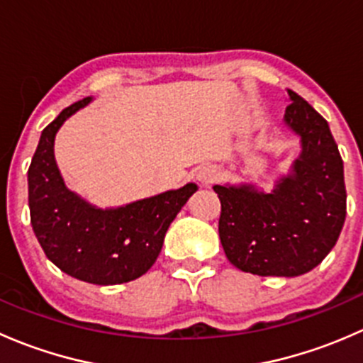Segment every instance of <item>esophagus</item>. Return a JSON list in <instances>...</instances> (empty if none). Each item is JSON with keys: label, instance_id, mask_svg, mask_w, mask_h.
I'll return each instance as SVG.
<instances>
[{"label": "esophagus", "instance_id": "1", "mask_svg": "<svg viewBox=\"0 0 363 363\" xmlns=\"http://www.w3.org/2000/svg\"><path fill=\"white\" fill-rule=\"evenodd\" d=\"M196 179H199V181L205 186L211 184V182L216 179V168L211 167V164H207V167H202L199 170V174H196Z\"/></svg>", "mask_w": 363, "mask_h": 363}]
</instances>
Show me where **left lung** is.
Masks as SVG:
<instances>
[{"instance_id": "1", "label": "left lung", "mask_w": 363, "mask_h": 363, "mask_svg": "<svg viewBox=\"0 0 363 363\" xmlns=\"http://www.w3.org/2000/svg\"><path fill=\"white\" fill-rule=\"evenodd\" d=\"M284 124L302 151L270 193L252 184H216L221 202L219 239L242 272L295 277L323 262L346 219L344 167L328 123L288 89Z\"/></svg>"}]
</instances>
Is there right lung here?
Listing matches in <instances>:
<instances>
[{
  "instance_id": "add662e5",
  "label": "right lung",
  "mask_w": 363,
  "mask_h": 363,
  "mask_svg": "<svg viewBox=\"0 0 363 363\" xmlns=\"http://www.w3.org/2000/svg\"><path fill=\"white\" fill-rule=\"evenodd\" d=\"M91 100L69 105L42 131L28 170V200L47 258L75 279L107 286L137 279L155 265L168 226L199 186L189 182L116 208H98L69 191L54 158V138Z\"/></svg>"
}]
</instances>
